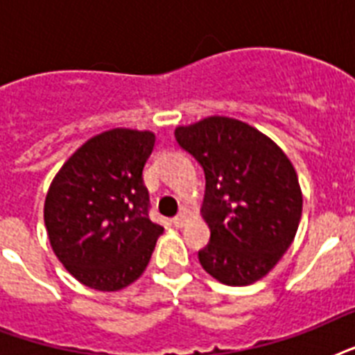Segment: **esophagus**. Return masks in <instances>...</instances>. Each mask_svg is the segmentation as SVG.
<instances>
[{
	"label": "esophagus",
	"mask_w": 355,
	"mask_h": 355,
	"mask_svg": "<svg viewBox=\"0 0 355 355\" xmlns=\"http://www.w3.org/2000/svg\"><path fill=\"white\" fill-rule=\"evenodd\" d=\"M188 221H189L188 211H182V214H178V216L173 219V225H175L177 228H182V227H186V223Z\"/></svg>",
	"instance_id": "esophagus-1"
}]
</instances>
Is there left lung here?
I'll return each instance as SVG.
<instances>
[{"label":"left lung","mask_w":355,"mask_h":355,"mask_svg":"<svg viewBox=\"0 0 355 355\" xmlns=\"http://www.w3.org/2000/svg\"><path fill=\"white\" fill-rule=\"evenodd\" d=\"M178 145L205 169L202 219L210 243L202 269L227 286H250L282 259L297 236L302 189L291 160L248 123L210 116L175 128Z\"/></svg>","instance_id":"1"}]
</instances>
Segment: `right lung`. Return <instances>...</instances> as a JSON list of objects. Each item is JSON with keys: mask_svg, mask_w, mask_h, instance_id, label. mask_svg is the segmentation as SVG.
Listing matches in <instances>:
<instances>
[{"mask_svg": "<svg viewBox=\"0 0 355 355\" xmlns=\"http://www.w3.org/2000/svg\"><path fill=\"white\" fill-rule=\"evenodd\" d=\"M155 132L110 128L83 144L53 178L44 223L69 275L97 291H119L149 263L164 228L149 219L144 166Z\"/></svg>", "mask_w": 355, "mask_h": 355, "instance_id": "1", "label": "right lung"}]
</instances>
